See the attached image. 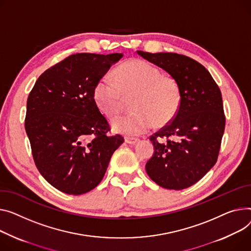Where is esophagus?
Masks as SVG:
<instances>
[{"mask_svg":"<svg viewBox=\"0 0 251 251\" xmlns=\"http://www.w3.org/2000/svg\"><path fill=\"white\" fill-rule=\"evenodd\" d=\"M125 141L127 143H129V144H135V143H137L139 141V139L135 138V137H129V136H127V137H125Z\"/></svg>","mask_w":251,"mask_h":251,"instance_id":"esophagus-1","label":"esophagus"}]
</instances>
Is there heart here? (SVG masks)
Returning <instances> with one entry per match:
<instances>
[{
	"label": "heart",
	"instance_id": "1",
	"mask_svg": "<svg viewBox=\"0 0 251 251\" xmlns=\"http://www.w3.org/2000/svg\"><path fill=\"white\" fill-rule=\"evenodd\" d=\"M132 112L112 121L114 130L128 136H138L170 123L181 105V91L176 79L143 59H130L118 66L114 77H100L93 90L98 108L109 118L122 110L124 96H132Z\"/></svg>",
	"mask_w": 251,
	"mask_h": 251
}]
</instances>
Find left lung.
Returning a JSON list of instances; mask_svg holds the SVG:
<instances>
[{
    "mask_svg": "<svg viewBox=\"0 0 251 251\" xmlns=\"http://www.w3.org/2000/svg\"><path fill=\"white\" fill-rule=\"evenodd\" d=\"M137 53L175 77L181 91L175 118L149 137L154 153L145 165L146 173L162 188L187 189L218 158L225 129L220 89L204 66L189 56L140 50Z\"/></svg>",
    "mask_w": 251,
    "mask_h": 251,
    "instance_id": "8db88e82",
    "label": "left lung"
}]
</instances>
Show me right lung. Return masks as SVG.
<instances>
[{"label": "right lung", "instance_id": "add662e5", "mask_svg": "<svg viewBox=\"0 0 251 251\" xmlns=\"http://www.w3.org/2000/svg\"><path fill=\"white\" fill-rule=\"evenodd\" d=\"M121 53H75L46 70L27 100L25 130L41 176L55 189L82 195L103 179L124 138L111 131L93 98L98 79Z\"/></svg>", "mask_w": 251, "mask_h": 251}]
</instances>
